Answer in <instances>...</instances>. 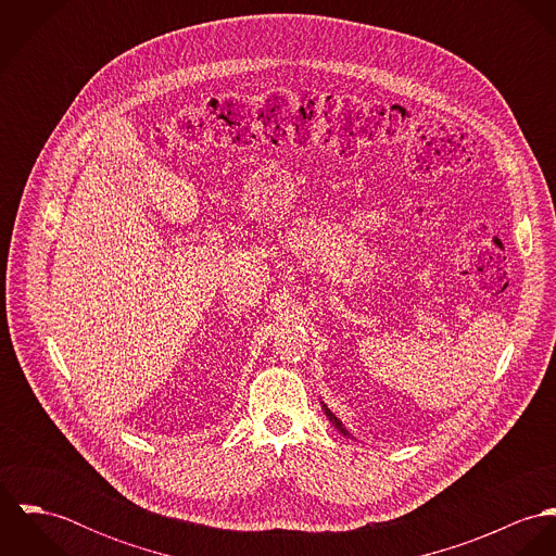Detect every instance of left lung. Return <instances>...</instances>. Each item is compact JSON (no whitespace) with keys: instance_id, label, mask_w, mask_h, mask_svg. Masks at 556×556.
I'll list each match as a JSON object with an SVG mask.
<instances>
[{"instance_id":"1","label":"left lung","mask_w":556,"mask_h":556,"mask_svg":"<svg viewBox=\"0 0 556 556\" xmlns=\"http://www.w3.org/2000/svg\"><path fill=\"white\" fill-rule=\"evenodd\" d=\"M323 408H325V415L329 417V421H331V424H333V426H336V428H338V430H340V432L346 437V434H349V430L342 426V421H340V419H338V417H336V415H333V413H331V410H329L325 404H323ZM349 437H351V434H349Z\"/></svg>"}]
</instances>
